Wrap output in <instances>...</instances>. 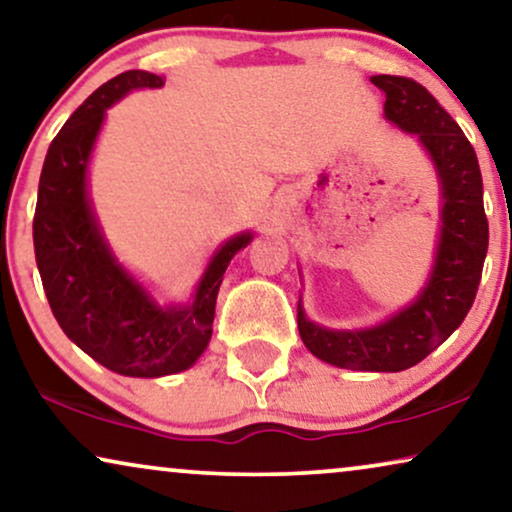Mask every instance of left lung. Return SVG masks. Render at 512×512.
<instances>
[{
	"label": "left lung",
	"instance_id": "left-lung-1",
	"mask_svg": "<svg viewBox=\"0 0 512 512\" xmlns=\"http://www.w3.org/2000/svg\"><path fill=\"white\" fill-rule=\"evenodd\" d=\"M384 114L419 137L443 184V228L436 268L410 307L368 331H328L312 324L298 305V331L317 359L349 370L398 373L426 359L457 331L478 293L489 244L482 205V174L475 149L457 121L422 83L408 76L377 74Z\"/></svg>",
	"mask_w": 512,
	"mask_h": 512
}]
</instances>
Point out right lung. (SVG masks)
I'll return each instance as SVG.
<instances>
[{
    "label": "right lung",
    "mask_w": 512,
    "mask_h": 512,
    "mask_svg": "<svg viewBox=\"0 0 512 512\" xmlns=\"http://www.w3.org/2000/svg\"><path fill=\"white\" fill-rule=\"evenodd\" d=\"M165 76L130 69L104 83L48 146L34 209V256L48 305L65 335L104 368L163 377L191 368L212 338L214 307L230 258L251 242L237 235L216 251L193 305L158 307L109 254L86 195V167L104 109Z\"/></svg>",
    "instance_id": "1"
}]
</instances>
